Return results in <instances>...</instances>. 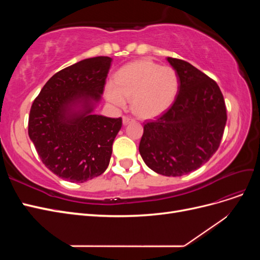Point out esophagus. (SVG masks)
Instances as JSON below:
<instances>
[{
  "label": "esophagus",
  "instance_id": "esophagus-1",
  "mask_svg": "<svg viewBox=\"0 0 260 260\" xmlns=\"http://www.w3.org/2000/svg\"><path fill=\"white\" fill-rule=\"evenodd\" d=\"M135 119H133V118H131V117H129V116H123L122 117V122H123V124H127V123H129L130 121H133Z\"/></svg>",
  "mask_w": 260,
  "mask_h": 260
}]
</instances>
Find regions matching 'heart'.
<instances>
[{
  "instance_id": "heart-1",
  "label": "heart",
  "mask_w": 260,
  "mask_h": 260,
  "mask_svg": "<svg viewBox=\"0 0 260 260\" xmlns=\"http://www.w3.org/2000/svg\"><path fill=\"white\" fill-rule=\"evenodd\" d=\"M178 88L179 79L174 68L141 59L119 69L115 84L107 85L106 96L119 107H124L127 100L132 99L133 112L148 119L167 111L174 103Z\"/></svg>"
}]
</instances>
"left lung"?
I'll return each mask as SVG.
<instances>
[{
    "instance_id": "obj_1",
    "label": "left lung",
    "mask_w": 260,
    "mask_h": 260,
    "mask_svg": "<svg viewBox=\"0 0 260 260\" xmlns=\"http://www.w3.org/2000/svg\"><path fill=\"white\" fill-rule=\"evenodd\" d=\"M167 60L178 75V95L162 115L144 123L139 152L157 174L180 177L200 168L216 153L226 108L215 80L185 60Z\"/></svg>"
}]
</instances>
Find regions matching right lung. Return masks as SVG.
<instances>
[{
    "instance_id": "add662e5",
    "label": "right lung",
    "mask_w": 260,
    "mask_h": 260,
    "mask_svg": "<svg viewBox=\"0 0 260 260\" xmlns=\"http://www.w3.org/2000/svg\"><path fill=\"white\" fill-rule=\"evenodd\" d=\"M112 58H86L59 70L31 105L28 135L45 167L75 183L107 169L121 117L93 114L104 91Z\"/></svg>"
}]
</instances>
